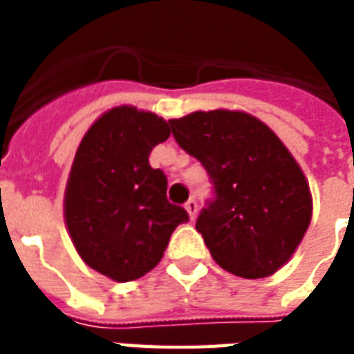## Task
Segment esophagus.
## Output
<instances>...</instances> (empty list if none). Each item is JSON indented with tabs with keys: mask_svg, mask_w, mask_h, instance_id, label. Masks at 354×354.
Listing matches in <instances>:
<instances>
[{
	"mask_svg": "<svg viewBox=\"0 0 354 354\" xmlns=\"http://www.w3.org/2000/svg\"><path fill=\"white\" fill-rule=\"evenodd\" d=\"M185 210H187L189 218H192V220H195V216H197V210H199V207H197V201H195V199L187 201V203H185Z\"/></svg>",
	"mask_w": 354,
	"mask_h": 354,
	"instance_id": "esophagus-1",
	"label": "esophagus"
}]
</instances>
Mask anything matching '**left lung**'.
Masks as SVG:
<instances>
[{
	"instance_id": "left-lung-1",
	"label": "left lung",
	"mask_w": 354,
	"mask_h": 354,
	"mask_svg": "<svg viewBox=\"0 0 354 354\" xmlns=\"http://www.w3.org/2000/svg\"><path fill=\"white\" fill-rule=\"evenodd\" d=\"M207 170L212 197L195 227L225 271L261 279L290 260L311 223L304 172L267 124L243 111H195L169 121Z\"/></svg>"
}]
</instances>
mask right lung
<instances>
[{
	"instance_id": "1",
	"label": "right lung",
	"mask_w": 354,
	"mask_h": 354,
	"mask_svg": "<svg viewBox=\"0 0 354 354\" xmlns=\"http://www.w3.org/2000/svg\"><path fill=\"white\" fill-rule=\"evenodd\" d=\"M169 123L131 106L109 109L81 140L64 197L66 225L83 261L117 282L151 271L189 216L167 199L149 153Z\"/></svg>"
}]
</instances>
